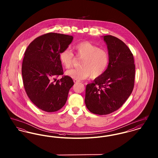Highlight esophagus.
<instances>
[{"mask_svg": "<svg viewBox=\"0 0 158 158\" xmlns=\"http://www.w3.org/2000/svg\"><path fill=\"white\" fill-rule=\"evenodd\" d=\"M73 82H74L75 83H77L79 82V81H77V80H76V79H74V80H73Z\"/></svg>", "mask_w": 158, "mask_h": 158, "instance_id": "obj_1", "label": "esophagus"}]
</instances>
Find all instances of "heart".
Returning <instances> with one entry per match:
<instances>
[{
  "instance_id": "heart-1",
  "label": "heart",
  "mask_w": 158,
  "mask_h": 158,
  "mask_svg": "<svg viewBox=\"0 0 158 158\" xmlns=\"http://www.w3.org/2000/svg\"><path fill=\"white\" fill-rule=\"evenodd\" d=\"M77 57L82 58L79 68L69 70L66 75L77 81L85 79L91 75L92 78H97L102 75L106 70L110 63L108 52L89 41H85L74 45ZM60 61L67 69L72 68L75 60L74 54L66 48L61 52Z\"/></svg>"
}]
</instances>
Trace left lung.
Masks as SVG:
<instances>
[{
  "label": "left lung",
  "mask_w": 158,
  "mask_h": 158,
  "mask_svg": "<svg viewBox=\"0 0 158 158\" xmlns=\"http://www.w3.org/2000/svg\"><path fill=\"white\" fill-rule=\"evenodd\" d=\"M110 55L105 73L88 84L85 102L92 113L106 115L118 110L133 90L135 64L133 55L118 38L104 36Z\"/></svg>",
  "instance_id": "8db88e82"
}]
</instances>
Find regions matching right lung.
Listing matches in <instances>:
<instances>
[{
  "mask_svg": "<svg viewBox=\"0 0 158 158\" xmlns=\"http://www.w3.org/2000/svg\"><path fill=\"white\" fill-rule=\"evenodd\" d=\"M73 37L50 32L33 40L24 53L22 75L25 90L32 102L46 112H55L66 102L74 85L69 76H63L59 55L72 43Z\"/></svg>",
  "mask_w": 158,
  "mask_h": 158,
  "instance_id": "obj_1",
  "label": "right lung"
}]
</instances>
